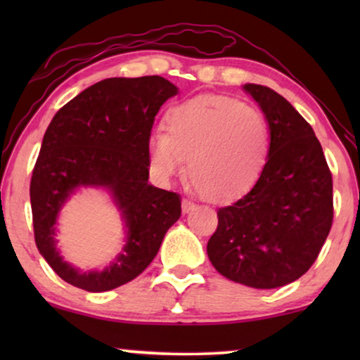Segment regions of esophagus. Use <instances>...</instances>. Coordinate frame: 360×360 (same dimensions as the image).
I'll return each mask as SVG.
<instances>
[{
    "label": "esophagus",
    "instance_id": "34e87169",
    "mask_svg": "<svg viewBox=\"0 0 360 360\" xmlns=\"http://www.w3.org/2000/svg\"><path fill=\"white\" fill-rule=\"evenodd\" d=\"M196 208V205L193 201H188V200H184L181 201V210H184V213H190V211H193Z\"/></svg>",
    "mask_w": 360,
    "mask_h": 360
}]
</instances>
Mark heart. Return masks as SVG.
Instances as JSON below:
<instances>
[{
	"instance_id": "obj_1",
	"label": "heart",
	"mask_w": 360,
	"mask_h": 360,
	"mask_svg": "<svg viewBox=\"0 0 360 360\" xmlns=\"http://www.w3.org/2000/svg\"><path fill=\"white\" fill-rule=\"evenodd\" d=\"M165 134L149 139L152 174L169 184L184 174L210 201H231L249 191L269 160L264 116L231 96H198L170 108Z\"/></svg>"
}]
</instances>
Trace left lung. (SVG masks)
Wrapping results in <instances>:
<instances>
[{"label": "left lung", "instance_id": "left-lung-1", "mask_svg": "<svg viewBox=\"0 0 360 360\" xmlns=\"http://www.w3.org/2000/svg\"><path fill=\"white\" fill-rule=\"evenodd\" d=\"M265 117L269 160L249 193L218 210L206 245L223 277L259 290L308 272L333 224V176L313 127L277 91L245 83Z\"/></svg>", "mask_w": 360, "mask_h": 360}]
</instances>
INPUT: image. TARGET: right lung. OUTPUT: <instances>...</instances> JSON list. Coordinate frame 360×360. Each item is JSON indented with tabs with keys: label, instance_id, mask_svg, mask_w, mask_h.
<instances>
[{
	"label": "right lung",
	"instance_id": "obj_1",
	"mask_svg": "<svg viewBox=\"0 0 360 360\" xmlns=\"http://www.w3.org/2000/svg\"><path fill=\"white\" fill-rule=\"evenodd\" d=\"M179 93L164 77L106 78L52 117L31 180L39 252L73 287L100 293L144 272L181 214L180 195L149 184V137L160 106ZM98 188L120 213L125 243L105 269L82 271L63 259L56 226L78 191Z\"/></svg>",
	"mask_w": 360,
	"mask_h": 360
}]
</instances>
